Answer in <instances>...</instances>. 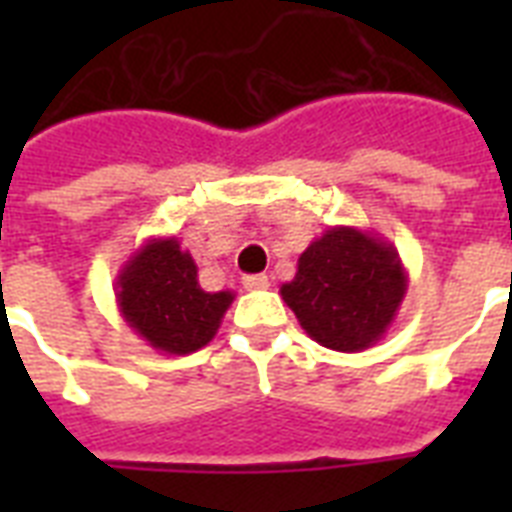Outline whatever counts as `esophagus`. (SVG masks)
I'll list each match as a JSON object with an SVG mask.
<instances>
[{
	"label": "esophagus",
	"mask_w": 512,
	"mask_h": 512,
	"mask_svg": "<svg viewBox=\"0 0 512 512\" xmlns=\"http://www.w3.org/2000/svg\"><path fill=\"white\" fill-rule=\"evenodd\" d=\"M271 287V279L265 273H257V276H244V289H268Z\"/></svg>",
	"instance_id": "1"
}]
</instances>
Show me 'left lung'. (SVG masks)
<instances>
[{
    "instance_id": "8db88e82",
    "label": "left lung",
    "mask_w": 512,
    "mask_h": 512,
    "mask_svg": "<svg viewBox=\"0 0 512 512\" xmlns=\"http://www.w3.org/2000/svg\"><path fill=\"white\" fill-rule=\"evenodd\" d=\"M406 287L409 276L390 241L374 231L335 225L308 244L295 279L279 292L311 340L358 353L385 337Z\"/></svg>"
}]
</instances>
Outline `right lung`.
I'll list each match as a JSON object with an SVG mask.
<instances>
[{"mask_svg":"<svg viewBox=\"0 0 512 512\" xmlns=\"http://www.w3.org/2000/svg\"><path fill=\"white\" fill-rule=\"evenodd\" d=\"M127 327L159 353L188 356L204 348L223 324L233 292H204L199 268L175 236L143 241L114 284Z\"/></svg>","mask_w":512,"mask_h":512,"instance_id":"right-lung-1","label":"right lung"}]
</instances>
